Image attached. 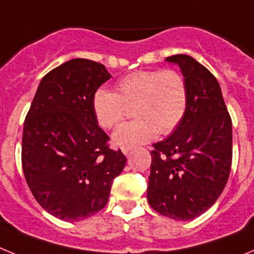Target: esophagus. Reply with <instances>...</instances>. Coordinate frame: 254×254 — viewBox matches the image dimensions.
Returning a JSON list of instances; mask_svg holds the SVG:
<instances>
[{"label": "esophagus", "mask_w": 254, "mask_h": 254, "mask_svg": "<svg viewBox=\"0 0 254 254\" xmlns=\"http://www.w3.org/2000/svg\"><path fill=\"white\" fill-rule=\"evenodd\" d=\"M122 151H123V154L128 156L129 152H131V147H122Z\"/></svg>", "instance_id": "obj_1"}]
</instances>
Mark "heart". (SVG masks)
<instances>
[{
	"instance_id": "obj_1",
	"label": "heart",
	"mask_w": 254,
	"mask_h": 254,
	"mask_svg": "<svg viewBox=\"0 0 254 254\" xmlns=\"http://www.w3.org/2000/svg\"><path fill=\"white\" fill-rule=\"evenodd\" d=\"M93 111L103 128H116L134 108L136 120L113 134L121 147H133L169 134L181 125L188 104L185 76L176 69L136 71L117 82V93L100 87L94 93Z\"/></svg>"
}]
</instances>
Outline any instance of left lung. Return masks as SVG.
<instances>
[{
	"mask_svg": "<svg viewBox=\"0 0 254 254\" xmlns=\"http://www.w3.org/2000/svg\"><path fill=\"white\" fill-rule=\"evenodd\" d=\"M182 69L188 104L181 125L154 143L147 201L156 212L192 220L207 211L224 190L233 158L232 118L215 76L187 55L167 58Z\"/></svg>",
	"mask_w": 254,
	"mask_h": 254,
	"instance_id": "8db88e82",
	"label": "left lung"
}]
</instances>
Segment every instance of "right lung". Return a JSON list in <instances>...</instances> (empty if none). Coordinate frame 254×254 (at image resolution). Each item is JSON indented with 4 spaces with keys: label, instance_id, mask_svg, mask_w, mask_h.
I'll return each mask as SVG.
<instances>
[{
    "label": "right lung",
    "instance_id": "add662e5",
    "mask_svg": "<svg viewBox=\"0 0 254 254\" xmlns=\"http://www.w3.org/2000/svg\"><path fill=\"white\" fill-rule=\"evenodd\" d=\"M111 78L104 64L75 58L40 81L24 122L21 163L42 207L64 221H80L108 202L126 165L121 150L98 125L93 95Z\"/></svg>",
    "mask_w": 254,
    "mask_h": 254
}]
</instances>
